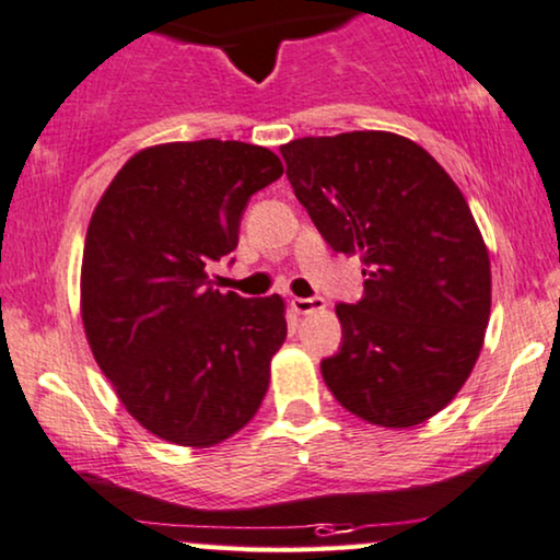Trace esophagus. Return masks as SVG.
<instances>
[{
	"label": "esophagus",
	"mask_w": 560,
	"mask_h": 560,
	"mask_svg": "<svg viewBox=\"0 0 560 560\" xmlns=\"http://www.w3.org/2000/svg\"><path fill=\"white\" fill-rule=\"evenodd\" d=\"M325 300L323 296H294L292 300V310L300 312V315H310V312L323 310Z\"/></svg>",
	"instance_id": "obj_1"
}]
</instances>
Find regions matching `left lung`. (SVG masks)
Masks as SVG:
<instances>
[{"instance_id": "1", "label": "left lung", "mask_w": 560, "mask_h": 560, "mask_svg": "<svg viewBox=\"0 0 560 560\" xmlns=\"http://www.w3.org/2000/svg\"><path fill=\"white\" fill-rule=\"evenodd\" d=\"M287 178L325 243L358 253L363 296L338 304L342 340L319 363L332 397L382 428H412L456 397L479 358L491 268L464 194L394 132L281 145Z\"/></svg>"}]
</instances>
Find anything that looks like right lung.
I'll use <instances>...</instances> for the list:
<instances>
[{
    "label": "right lung",
    "instance_id": "1",
    "mask_svg": "<svg viewBox=\"0 0 560 560\" xmlns=\"http://www.w3.org/2000/svg\"><path fill=\"white\" fill-rule=\"evenodd\" d=\"M284 174L268 148L194 140L132 155L96 205L81 319L125 409L153 435L210 448L258 412L287 338L284 300L212 287L250 197Z\"/></svg>",
    "mask_w": 560,
    "mask_h": 560
}]
</instances>
